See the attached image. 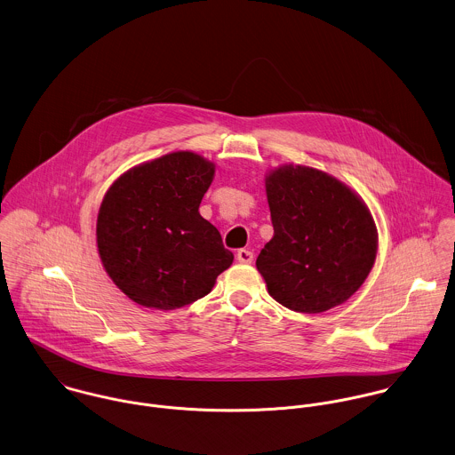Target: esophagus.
<instances>
[{"mask_svg":"<svg viewBox=\"0 0 455 455\" xmlns=\"http://www.w3.org/2000/svg\"><path fill=\"white\" fill-rule=\"evenodd\" d=\"M237 260H239L241 264H251V262H253V251H250V250H239V251H237Z\"/></svg>","mask_w":455,"mask_h":455,"instance_id":"34e87169","label":"esophagus"}]
</instances>
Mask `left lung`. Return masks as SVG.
<instances>
[{
  "label": "left lung",
  "instance_id": "left-lung-1",
  "mask_svg": "<svg viewBox=\"0 0 455 455\" xmlns=\"http://www.w3.org/2000/svg\"><path fill=\"white\" fill-rule=\"evenodd\" d=\"M273 239L257 259L274 300L322 313L350 299L372 269L378 234L363 200L336 178L284 165L266 178Z\"/></svg>",
  "mask_w": 455,
  "mask_h": 455
}]
</instances>
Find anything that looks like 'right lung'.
Here are the masks:
<instances>
[{
	"mask_svg": "<svg viewBox=\"0 0 455 455\" xmlns=\"http://www.w3.org/2000/svg\"><path fill=\"white\" fill-rule=\"evenodd\" d=\"M214 178L205 158L178 151L124 172L103 196L96 221L101 264L133 302L178 309L207 295L234 262L198 212Z\"/></svg>",
	"mask_w": 455,
	"mask_h": 455,
	"instance_id": "add662e5",
	"label": "right lung"
}]
</instances>
